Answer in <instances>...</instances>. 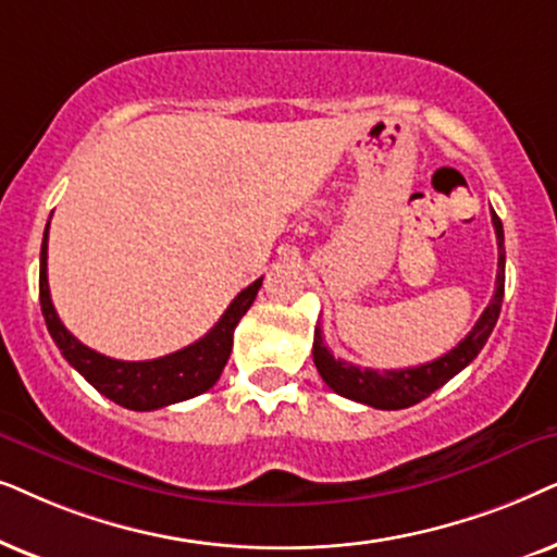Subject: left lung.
Returning a JSON list of instances; mask_svg holds the SVG:
<instances>
[{"label": "left lung", "instance_id": "left-lung-1", "mask_svg": "<svg viewBox=\"0 0 557 557\" xmlns=\"http://www.w3.org/2000/svg\"><path fill=\"white\" fill-rule=\"evenodd\" d=\"M496 244H499V270H496V290L494 298L488 302L484 313L476 321V325L469 331L461 344L450 348L448 354H443L441 359L428 361V364L410 367V369H387V372H376V369H361L348 361L336 359L329 351V346L323 344V331L321 323L315 325L313 336V361L318 374L323 376V382L336 392L341 397L354 399V403L376 407V410H403V407L418 405L420 399L433 395L435 389H441L443 384L471 364L476 359L481 348L492 336L496 318L502 310L504 298V228L502 221L492 211Z\"/></svg>", "mask_w": 557, "mask_h": 557}]
</instances>
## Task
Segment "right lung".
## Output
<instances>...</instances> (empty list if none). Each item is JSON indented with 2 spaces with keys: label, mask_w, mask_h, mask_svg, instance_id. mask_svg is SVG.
I'll use <instances>...</instances> for the list:
<instances>
[{
  "label": "right lung",
  "mask_w": 557,
  "mask_h": 557,
  "mask_svg": "<svg viewBox=\"0 0 557 557\" xmlns=\"http://www.w3.org/2000/svg\"><path fill=\"white\" fill-rule=\"evenodd\" d=\"M48 226L40 249V308L50 336L61 348L65 361L81 376H86L91 387L99 389L111 403L127 407V410L147 412L201 395L219 382L228 354H232L236 323L255 302L259 287H262V277L244 287L232 300V306L226 308V313L219 318V323L196 344L150 361L109 359V356L81 344L55 313L48 287Z\"/></svg>",
  "instance_id": "1"
}]
</instances>
